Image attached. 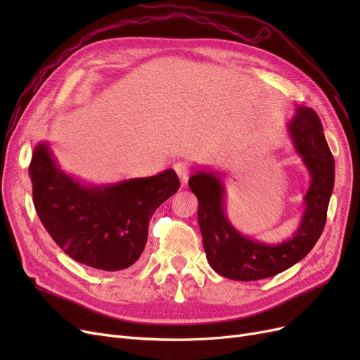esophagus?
Listing matches in <instances>:
<instances>
[{"instance_id":"esophagus-1","label":"esophagus","mask_w":360,"mask_h":360,"mask_svg":"<svg viewBox=\"0 0 360 360\" xmlns=\"http://www.w3.org/2000/svg\"><path fill=\"white\" fill-rule=\"evenodd\" d=\"M174 171H176V174H177L180 181L183 184L188 181L189 174H191V168H189L186 162H176V163H174Z\"/></svg>"}]
</instances>
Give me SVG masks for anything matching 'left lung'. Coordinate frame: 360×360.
Returning <instances> with one entry per match:
<instances>
[{"mask_svg": "<svg viewBox=\"0 0 360 360\" xmlns=\"http://www.w3.org/2000/svg\"><path fill=\"white\" fill-rule=\"evenodd\" d=\"M287 129L311 176L303 197L304 212L288 240L267 245L236 230L225 213L221 172L200 169L189 179V188L198 198V224L207 261L216 274L228 279L258 281L281 274L307 257L324 230L335 183V160L321 122L311 108L297 106Z\"/></svg>", "mask_w": 360, "mask_h": 360, "instance_id": "8db88e82", "label": "left lung"}]
</instances>
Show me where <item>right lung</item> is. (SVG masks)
Listing matches in <instances>:
<instances>
[{
    "instance_id": "1",
    "label": "right lung",
    "mask_w": 360,
    "mask_h": 360,
    "mask_svg": "<svg viewBox=\"0 0 360 360\" xmlns=\"http://www.w3.org/2000/svg\"><path fill=\"white\" fill-rule=\"evenodd\" d=\"M32 201L43 226L81 264L117 271L135 264L158 207L180 188L174 169L112 184H85L64 172L48 143L32 151Z\"/></svg>"
}]
</instances>
